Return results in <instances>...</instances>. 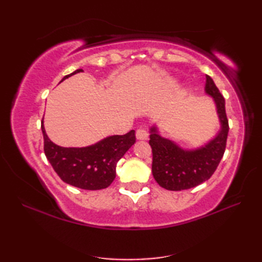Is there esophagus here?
<instances>
[{
    "mask_svg": "<svg viewBox=\"0 0 262 262\" xmlns=\"http://www.w3.org/2000/svg\"><path fill=\"white\" fill-rule=\"evenodd\" d=\"M136 138L140 141H145L148 138L147 132L144 129V128H140V129L136 130Z\"/></svg>",
    "mask_w": 262,
    "mask_h": 262,
    "instance_id": "obj_1",
    "label": "esophagus"
}]
</instances>
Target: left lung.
<instances>
[{
    "instance_id": "obj_1",
    "label": "left lung",
    "mask_w": 262,
    "mask_h": 262,
    "mask_svg": "<svg viewBox=\"0 0 262 262\" xmlns=\"http://www.w3.org/2000/svg\"><path fill=\"white\" fill-rule=\"evenodd\" d=\"M205 93L213 99L220 129L203 145L182 147L171 138L162 136L157 124L149 128V145L153 153L152 174L155 181L168 190H185L208 180L223 158L229 134L225 100L208 75H206Z\"/></svg>"
}]
</instances>
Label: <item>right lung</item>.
Returning <instances> with one entry per match:
<instances>
[{
    "instance_id": "1",
    "label": "right lung",
    "mask_w": 262,
    "mask_h": 262,
    "mask_svg": "<svg viewBox=\"0 0 262 262\" xmlns=\"http://www.w3.org/2000/svg\"><path fill=\"white\" fill-rule=\"evenodd\" d=\"M81 72L83 70H76L64 76L60 82ZM41 132L43 151L55 172L64 182L85 190H99L109 187L116 178L117 162L136 142L135 132L130 130L125 135L107 136L92 145L63 147L49 140L43 118Z\"/></svg>"
}]
</instances>
